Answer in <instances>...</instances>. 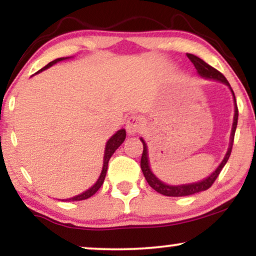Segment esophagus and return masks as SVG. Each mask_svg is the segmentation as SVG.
Here are the masks:
<instances>
[{"mask_svg": "<svg viewBox=\"0 0 256 256\" xmlns=\"http://www.w3.org/2000/svg\"><path fill=\"white\" fill-rule=\"evenodd\" d=\"M142 128V122L140 118L137 116H131L126 120V131L128 134H136Z\"/></svg>", "mask_w": 256, "mask_h": 256, "instance_id": "esophagus-1", "label": "esophagus"}]
</instances>
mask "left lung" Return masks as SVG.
<instances>
[{
	"label": "left lung",
	"instance_id": "left-lung-1",
	"mask_svg": "<svg viewBox=\"0 0 256 256\" xmlns=\"http://www.w3.org/2000/svg\"><path fill=\"white\" fill-rule=\"evenodd\" d=\"M186 55H188V58H189V60L194 64L195 68L198 70V73L201 76L202 78L219 80L230 88L232 96H234V124H232L230 146H228V152H226L224 160L222 161V164L218 166V168H216V171L212 173V174L208 176V177L204 178V180L198 182V183L183 184V185H167L164 183V182H161L160 179H158L154 176V173L152 172L150 167H149L148 148H146L144 140H143V138H140V140H142V143H143V152H142V158H140V168H142V172H143V174H144L146 182H148V184L150 185L155 192L162 194V195H165V196H172V198L194 195V194L204 192V190L210 189V188L212 186L214 182H216V179L218 178V176L220 174V172H222V167H224L225 164L228 162V158H230V155H231L232 144H234V132H236V128H237V120H238V108H237V104H236V98H234V90L231 89L228 79H226L224 76H222V73L218 71V70H216L214 67L210 66V64H206L202 58H200L196 56V55H192V54H186Z\"/></svg>",
	"mask_w": 256,
	"mask_h": 256
}]
</instances>
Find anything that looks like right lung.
Segmentation results:
<instances>
[{
    "label": "right lung",
    "mask_w": 256,
    "mask_h": 256,
    "mask_svg": "<svg viewBox=\"0 0 256 256\" xmlns=\"http://www.w3.org/2000/svg\"><path fill=\"white\" fill-rule=\"evenodd\" d=\"M66 58H56V60L52 61V62H49L46 66H44L43 68H40L38 72H42L44 70L49 68V67L52 66L54 64L58 62V61H62V60H66ZM37 72V73H38ZM125 137H126V131L124 128H122V130H119L116 134H114L113 136H112L110 140H108L107 144H106V149H104V167H102V172L101 174H100V177L98 179V182H96L95 184L92 185V186L90 188V189H88L86 192H84L83 194H79V195L74 196V198H67L66 201H82V200H86L91 198V196L94 195L100 188L102 186V184H104V178H106V173H107V168H108V161H110V158L112 155L114 154V152L116 150V149L119 148L120 146H122V143L125 140ZM64 201V200H62Z\"/></svg>",
    "instance_id": "1"
}]
</instances>
